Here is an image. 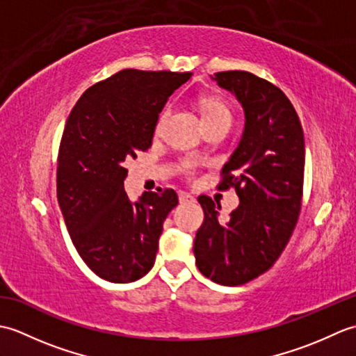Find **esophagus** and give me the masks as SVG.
Returning <instances> with one entry per match:
<instances>
[{
    "mask_svg": "<svg viewBox=\"0 0 356 356\" xmlns=\"http://www.w3.org/2000/svg\"><path fill=\"white\" fill-rule=\"evenodd\" d=\"M179 202L180 203H193V202H195V199L193 197L191 194H188V193H179Z\"/></svg>",
    "mask_w": 356,
    "mask_h": 356,
    "instance_id": "1",
    "label": "esophagus"
}]
</instances>
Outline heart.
Instances as JSON below:
<instances>
[{
    "label": "heart",
    "mask_w": 356,
    "mask_h": 356,
    "mask_svg": "<svg viewBox=\"0 0 356 356\" xmlns=\"http://www.w3.org/2000/svg\"><path fill=\"white\" fill-rule=\"evenodd\" d=\"M199 108L202 113L203 122L208 127V130H214V128H228L232 125L234 120V110L231 104L225 99L220 95H203L199 97ZM170 116V107H165L163 111L159 116L156 124V131L161 130L162 124ZM195 168V163L193 161H184L180 165V170L186 174H193Z\"/></svg>",
    "instance_id": "1"
}]
</instances>
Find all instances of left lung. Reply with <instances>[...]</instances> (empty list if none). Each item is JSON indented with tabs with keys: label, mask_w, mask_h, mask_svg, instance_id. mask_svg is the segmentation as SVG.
Masks as SVG:
<instances>
[{
	"label": "left lung",
	"mask_w": 356,
	"mask_h": 356,
	"mask_svg": "<svg viewBox=\"0 0 356 356\" xmlns=\"http://www.w3.org/2000/svg\"><path fill=\"white\" fill-rule=\"evenodd\" d=\"M214 76L245 110L243 136L218 184L236 188L240 205L222 225L213 199L200 195L205 218L194 257L205 277L238 286L270 269L292 236L303 199L305 136L293 105L269 81L241 70Z\"/></svg>",
	"instance_id": "1"
}]
</instances>
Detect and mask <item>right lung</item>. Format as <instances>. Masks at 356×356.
Returning <instances> with one entry per match:
<instances>
[{"mask_svg":"<svg viewBox=\"0 0 356 356\" xmlns=\"http://www.w3.org/2000/svg\"><path fill=\"white\" fill-rule=\"evenodd\" d=\"M191 73L120 70L74 104L58 154L56 191L81 259L97 277L130 283L153 268L163 220L177 205L171 188L131 203L127 157L147 151L159 113Z\"/></svg>","mask_w":356,"mask_h":356,"instance_id":"add662e5","label":"right lung"}]
</instances>
